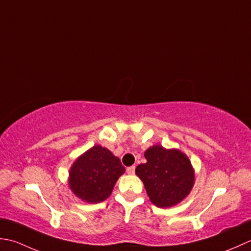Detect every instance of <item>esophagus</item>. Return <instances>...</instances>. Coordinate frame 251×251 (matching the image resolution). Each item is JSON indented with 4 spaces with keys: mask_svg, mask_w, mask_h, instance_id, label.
<instances>
[{
    "mask_svg": "<svg viewBox=\"0 0 251 251\" xmlns=\"http://www.w3.org/2000/svg\"><path fill=\"white\" fill-rule=\"evenodd\" d=\"M126 172H127V175H134V172H135V166L127 167V168H126Z\"/></svg>",
    "mask_w": 251,
    "mask_h": 251,
    "instance_id": "obj_1",
    "label": "esophagus"
}]
</instances>
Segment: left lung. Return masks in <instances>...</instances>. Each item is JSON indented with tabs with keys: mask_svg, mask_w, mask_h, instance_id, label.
Masks as SVG:
<instances>
[{
	"mask_svg": "<svg viewBox=\"0 0 251 251\" xmlns=\"http://www.w3.org/2000/svg\"><path fill=\"white\" fill-rule=\"evenodd\" d=\"M144 156L147 162L137 166L135 173L144 183L151 201L160 208L182 201L194 185V170L187 156L160 145L150 147Z\"/></svg>",
	"mask_w": 251,
	"mask_h": 251,
	"instance_id": "left-lung-1",
	"label": "left lung"
}]
</instances>
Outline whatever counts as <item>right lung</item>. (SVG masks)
<instances>
[{"instance_id": "add662e5", "label": "right lung", "mask_w": 251, "mask_h": 251, "mask_svg": "<svg viewBox=\"0 0 251 251\" xmlns=\"http://www.w3.org/2000/svg\"><path fill=\"white\" fill-rule=\"evenodd\" d=\"M125 167L118 157L96 145L75 161L69 172V186L84 201L96 203L110 196Z\"/></svg>"}]
</instances>
